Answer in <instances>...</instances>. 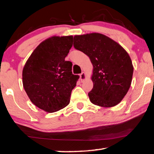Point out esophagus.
Returning a JSON list of instances; mask_svg holds the SVG:
<instances>
[{
    "mask_svg": "<svg viewBox=\"0 0 154 154\" xmlns=\"http://www.w3.org/2000/svg\"><path fill=\"white\" fill-rule=\"evenodd\" d=\"M85 79V72H82V73L80 74V79H81V82H83V81H84Z\"/></svg>",
    "mask_w": 154,
    "mask_h": 154,
    "instance_id": "obj_1",
    "label": "esophagus"
}]
</instances>
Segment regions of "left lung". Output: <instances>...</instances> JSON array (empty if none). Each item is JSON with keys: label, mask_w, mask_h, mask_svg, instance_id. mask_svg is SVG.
Returning <instances> with one entry per match:
<instances>
[{"label": "left lung", "mask_w": 154, "mask_h": 154, "mask_svg": "<svg viewBox=\"0 0 154 154\" xmlns=\"http://www.w3.org/2000/svg\"><path fill=\"white\" fill-rule=\"evenodd\" d=\"M74 48L89 57L93 64V88L88 93L96 105L111 107L124 98L133 75L132 60L116 41L100 33L74 36Z\"/></svg>", "instance_id": "8db88e82"}]
</instances>
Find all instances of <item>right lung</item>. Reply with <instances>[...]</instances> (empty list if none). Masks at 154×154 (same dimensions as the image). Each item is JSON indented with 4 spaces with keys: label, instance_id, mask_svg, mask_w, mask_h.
<instances>
[{
    "label": "right lung",
    "instance_id": "obj_1",
    "mask_svg": "<svg viewBox=\"0 0 154 154\" xmlns=\"http://www.w3.org/2000/svg\"><path fill=\"white\" fill-rule=\"evenodd\" d=\"M72 39V36H52L43 41L23 69L26 92L34 105L47 112H55L69 105L79 78L72 73V62L65 60Z\"/></svg>",
    "mask_w": 154,
    "mask_h": 154
}]
</instances>
